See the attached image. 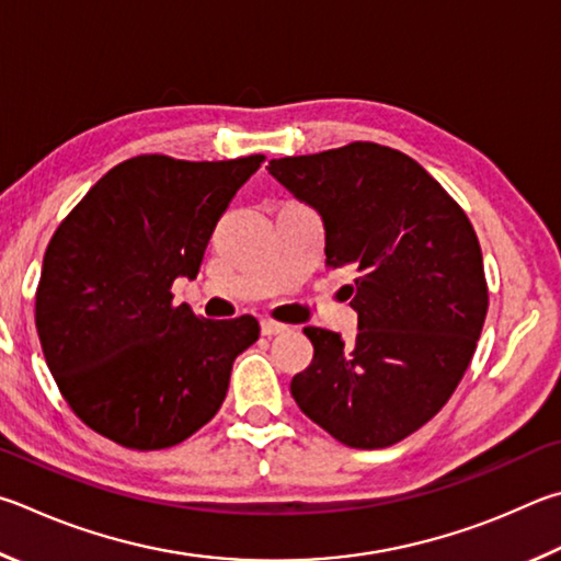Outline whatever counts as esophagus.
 <instances>
[{
	"label": "esophagus",
	"mask_w": 561,
	"mask_h": 561,
	"mask_svg": "<svg viewBox=\"0 0 561 561\" xmlns=\"http://www.w3.org/2000/svg\"><path fill=\"white\" fill-rule=\"evenodd\" d=\"M288 325H283V322H275V320H261V332L265 337H273V335H280V332H286Z\"/></svg>",
	"instance_id": "esophagus-1"
}]
</instances>
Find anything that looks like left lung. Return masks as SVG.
<instances>
[{"label": "left lung", "instance_id": "obj_1", "mask_svg": "<svg viewBox=\"0 0 561 561\" xmlns=\"http://www.w3.org/2000/svg\"><path fill=\"white\" fill-rule=\"evenodd\" d=\"M320 214L357 335L306 328L310 367L290 381L302 414L350 448H387L434 419L463 379L488 312L478 236L463 209L409 154L375 142L271 160Z\"/></svg>", "mask_w": 561, "mask_h": 561}]
</instances>
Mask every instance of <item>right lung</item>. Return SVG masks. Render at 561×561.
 <instances>
[{
    "label": "right lung",
    "mask_w": 561,
    "mask_h": 561,
    "mask_svg": "<svg viewBox=\"0 0 561 561\" xmlns=\"http://www.w3.org/2000/svg\"><path fill=\"white\" fill-rule=\"evenodd\" d=\"M261 162L133 157L56 229L36 330L64 399L95 434L135 450L170 448L219 411L259 322L196 318L186 302L172 306L170 288L196 278L216 221Z\"/></svg>",
    "instance_id": "1"
}]
</instances>
